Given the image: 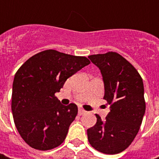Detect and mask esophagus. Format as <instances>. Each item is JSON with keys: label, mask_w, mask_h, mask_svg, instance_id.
I'll return each mask as SVG.
<instances>
[{"label": "esophagus", "mask_w": 159, "mask_h": 159, "mask_svg": "<svg viewBox=\"0 0 159 159\" xmlns=\"http://www.w3.org/2000/svg\"><path fill=\"white\" fill-rule=\"evenodd\" d=\"M78 113H79V115H83V114H85V113H87L86 111H84L83 109H79V111H78Z\"/></svg>", "instance_id": "obj_1"}]
</instances>
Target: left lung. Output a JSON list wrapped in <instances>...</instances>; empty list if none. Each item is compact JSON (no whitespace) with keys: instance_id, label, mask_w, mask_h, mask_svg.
I'll return each mask as SVG.
<instances>
[{"instance_id":"8db88e82","label":"left lung","mask_w":159,"mask_h":159,"mask_svg":"<svg viewBox=\"0 0 159 159\" xmlns=\"http://www.w3.org/2000/svg\"><path fill=\"white\" fill-rule=\"evenodd\" d=\"M101 71L110 112L88 129L91 146L104 154H118L134 141L145 113L143 79L127 60L116 52L89 56Z\"/></svg>"}]
</instances>
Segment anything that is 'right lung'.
<instances>
[{
  "label": "right lung",
  "mask_w": 159,
  "mask_h": 159,
  "mask_svg": "<svg viewBox=\"0 0 159 159\" xmlns=\"http://www.w3.org/2000/svg\"><path fill=\"white\" fill-rule=\"evenodd\" d=\"M89 64L85 57L48 49L29 58L16 71L11 110L16 127L29 146L48 150L64 143L78 107L63 105L55 94L68 78Z\"/></svg>",
  "instance_id": "1"
}]
</instances>
